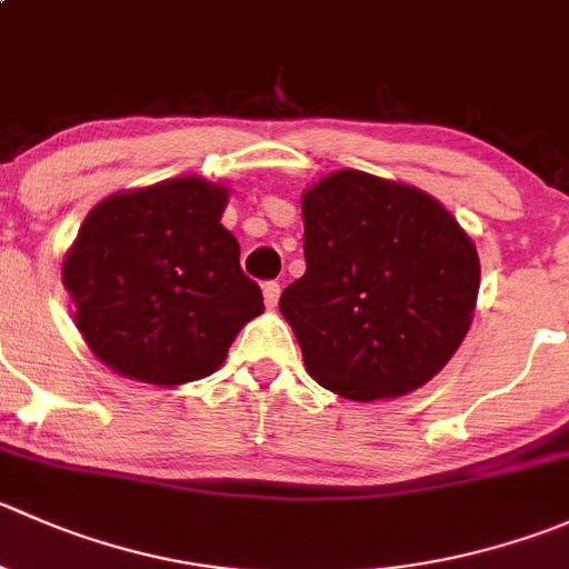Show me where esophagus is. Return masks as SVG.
<instances>
[{"label": "esophagus", "mask_w": 569, "mask_h": 569, "mask_svg": "<svg viewBox=\"0 0 569 569\" xmlns=\"http://www.w3.org/2000/svg\"><path fill=\"white\" fill-rule=\"evenodd\" d=\"M280 300V283H274V280H267L263 283V302H267V308H274Z\"/></svg>", "instance_id": "obj_1"}]
</instances>
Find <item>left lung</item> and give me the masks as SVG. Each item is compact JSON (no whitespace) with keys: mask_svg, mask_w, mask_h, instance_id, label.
Returning <instances> with one entry per match:
<instances>
[{"mask_svg":"<svg viewBox=\"0 0 569 569\" xmlns=\"http://www.w3.org/2000/svg\"><path fill=\"white\" fill-rule=\"evenodd\" d=\"M306 274L280 295L308 375L347 400L400 397L450 361L472 322L481 263L419 189L328 174L302 197Z\"/></svg>","mask_w":569,"mask_h":569,"instance_id":"obj_1","label":"left lung"}]
</instances>
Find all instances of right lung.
Segmentation results:
<instances>
[{
	"label": "right lung",
	"instance_id": "right-lung-1",
	"mask_svg": "<svg viewBox=\"0 0 569 569\" xmlns=\"http://www.w3.org/2000/svg\"><path fill=\"white\" fill-rule=\"evenodd\" d=\"M228 191L178 178L99 202L63 261L74 322L97 358L127 378L178 386L219 369L263 311L222 228Z\"/></svg>",
	"mask_w": 569,
	"mask_h": 569
}]
</instances>
